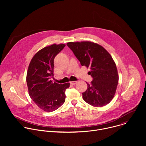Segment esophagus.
Segmentation results:
<instances>
[{
    "mask_svg": "<svg viewBox=\"0 0 146 146\" xmlns=\"http://www.w3.org/2000/svg\"><path fill=\"white\" fill-rule=\"evenodd\" d=\"M77 81H70V84H73V85H75L76 84V83H77Z\"/></svg>",
    "mask_w": 146,
    "mask_h": 146,
    "instance_id": "1",
    "label": "esophagus"
}]
</instances>
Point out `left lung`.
<instances>
[{"instance_id":"obj_1","label":"left lung","mask_w":146,"mask_h":146,"mask_svg":"<svg viewBox=\"0 0 146 146\" xmlns=\"http://www.w3.org/2000/svg\"><path fill=\"white\" fill-rule=\"evenodd\" d=\"M67 46L73 52L82 66L90 68L92 77L82 98L89 105L102 107L108 105L115 94L118 74L111 55L100 45L88 41L69 42Z\"/></svg>"}]
</instances>
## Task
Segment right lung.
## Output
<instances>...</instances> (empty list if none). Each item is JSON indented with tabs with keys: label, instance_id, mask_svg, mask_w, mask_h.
<instances>
[{
	"label": "right lung",
	"instance_id": "add662e5",
	"mask_svg": "<svg viewBox=\"0 0 146 146\" xmlns=\"http://www.w3.org/2000/svg\"><path fill=\"white\" fill-rule=\"evenodd\" d=\"M65 47L53 44L39 50L32 58L27 72V83L29 95L41 110L52 112L65 101V91L70 83L60 84L51 80L54 76V60Z\"/></svg>",
	"mask_w": 146,
	"mask_h": 146
}]
</instances>
